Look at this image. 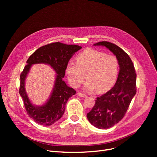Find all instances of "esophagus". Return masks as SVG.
I'll return each mask as SVG.
<instances>
[{
  "label": "esophagus",
  "instance_id": "1",
  "mask_svg": "<svg viewBox=\"0 0 157 157\" xmlns=\"http://www.w3.org/2000/svg\"><path fill=\"white\" fill-rule=\"evenodd\" d=\"M77 95L79 96V97H86L87 95H86L85 94H81L80 92H78Z\"/></svg>",
  "mask_w": 157,
  "mask_h": 157
}]
</instances>
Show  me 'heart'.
<instances>
[{
  "label": "heart",
  "instance_id": "b5f03b06",
  "mask_svg": "<svg viewBox=\"0 0 157 157\" xmlns=\"http://www.w3.org/2000/svg\"><path fill=\"white\" fill-rule=\"evenodd\" d=\"M77 63L70 61L66 65V74L70 84L78 87L86 78L84 89L98 93L109 90L114 83L118 73V63L112 55L94 49H88L76 58Z\"/></svg>",
  "mask_w": 157,
  "mask_h": 157
}]
</instances>
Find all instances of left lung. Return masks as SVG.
I'll return each instance as SVG.
<instances>
[{
  "label": "left lung",
  "instance_id": "8db88e82",
  "mask_svg": "<svg viewBox=\"0 0 157 157\" xmlns=\"http://www.w3.org/2000/svg\"><path fill=\"white\" fill-rule=\"evenodd\" d=\"M94 46L108 48L116 56L120 67L114 86L97 97L95 105L87 113V118L92 125L99 129H107L116 125L125 116L136 94V73L129 56L116 44L102 41Z\"/></svg>",
  "mask_w": 157,
  "mask_h": 157
}]
</instances>
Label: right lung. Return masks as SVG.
<instances>
[{"mask_svg": "<svg viewBox=\"0 0 157 157\" xmlns=\"http://www.w3.org/2000/svg\"><path fill=\"white\" fill-rule=\"evenodd\" d=\"M82 47L68 45L59 42L51 43L37 49L27 61L20 75V95L23 98L25 108L29 117L41 125L49 126L59 121L65 112V105L70 97L76 94L73 88L68 86L63 80L66 65ZM43 63L56 71L55 83L50 97L43 105L36 106L30 101L25 90V81L32 64Z\"/></svg>", "mask_w": 157, "mask_h": 157, "instance_id": "right-lung-1", "label": "right lung"}]
</instances>
